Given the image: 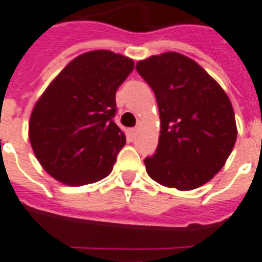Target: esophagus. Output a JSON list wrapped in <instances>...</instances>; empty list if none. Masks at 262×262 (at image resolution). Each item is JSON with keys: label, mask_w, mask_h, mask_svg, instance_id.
Here are the masks:
<instances>
[{"label": "esophagus", "mask_w": 262, "mask_h": 262, "mask_svg": "<svg viewBox=\"0 0 262 262\" xmlns=\"http://www.w3.org/2000/svg\"><path fill=\"white\" fill-rule=\"evenodd\" d=\"M137 130H139V129H137V127H133V129H130L132 136H136V135H137Z\"/></svg>", "instance_id": "esophagus-1"}]
</instances>
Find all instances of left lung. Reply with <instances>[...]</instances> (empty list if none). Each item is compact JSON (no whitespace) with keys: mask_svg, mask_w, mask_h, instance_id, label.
I'll list each match as a JSON object with an SVG mask.
<instances>
[{"mask_svg":"<svg viewBox=\"0 0 262 262\" xmlns=\"http://www.w3.org/2000/svg\"><path fill=\"white\" fill-rule=\"evenodd\" d=\"M136 71L156 94L161 118L156 154L144 160L147 173L178 190L200 187L220 172L236 143L229 97L197 62L178 52L139 61Z\"/></svg>","mask_w":262,"mask_h":262,"instance_id":"obj_1","label":"left lung"}]
</instances>
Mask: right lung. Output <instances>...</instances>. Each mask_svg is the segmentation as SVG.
I'll return each mask as SVG.
<instances>
[{"instance_id":"right-lung-1","label":"right lung","mask_w":262,"mask_h":262,"mask_svg":"<svg viewBox=\"0 0 262 262\" xmlns=\"http://www.w3.org/2000/svg\"><path fill=\"white\" fill-rule=\"evenodd\" d=\"M135 68L106 50L84 52L62 69L33 108L29 139L44 169L83 186L111 173L125 133L114 122L115 93Z\"/></svg>"}]
</instances>
